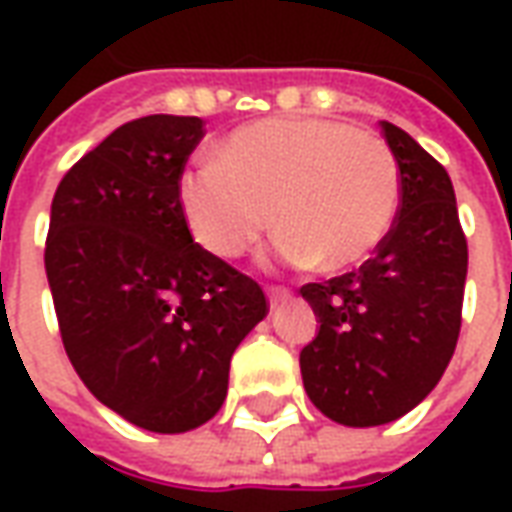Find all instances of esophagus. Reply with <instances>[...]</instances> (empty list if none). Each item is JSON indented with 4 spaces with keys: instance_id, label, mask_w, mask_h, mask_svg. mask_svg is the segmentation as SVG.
Here are the masks:
<instances>
[{
    "instance_id": "1",
    "label": "esophagus",
    "mask_w": 512,
    "mask_h": 512,
    "mask_svg": "<svg viewBox=\"0 0 512 512\" xmlns=\"http://www.w3.org/2000/svg\"><path fill=\"white\" fill-rule=\"evenodd\" d=\"M290 296V290H285V288H268V304H271V307H277L279 301H285Z\"/></svg>"
}]
</instances>
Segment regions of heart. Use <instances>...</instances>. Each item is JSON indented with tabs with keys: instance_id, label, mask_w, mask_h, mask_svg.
Masks as SVG:
<instances>
[{
	"instance_id": "1",
	"label": "heart",
	"mask_w": 512,
	"mask_h": 512,
	"mask_svg": "<svg viewBox=\"0 0 512 512\" xmlns=\"http://www.w3.org/2000/svg\"><path fill=\"white\" fill-rule=\"evenodd\" d=\"M191 233L216 257H238L271 219L277 263L340 274L376 255L400 211V169L386 147L348 123L274 117L233 131L216 158L178 180Z\"/></svg>"
}]
</instances>
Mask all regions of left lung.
I'll return each mask as SVG.
<instances>
[{
  "label": "left lung",
  "mask_w": 512,
  "mask_h": 512,
  "mask_svg": "<svg viewBox=\"0 0 512 512\" xmlns=\"http://www.w3.org/2000/svg\"><path fill=\"white\" fill-rule=\"evenodd\" d=\"M381 134L400 169L392 233L356 271L301 288L321 323L301 348L304 389L348 428L403 417L439 384L461 332L469 266L447 169L403 128L381 120Z\"/></svg>",
  "instance_id": "obj_1"
}]
</instances>
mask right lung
<instances>
[{"label":"right lung","instance_id":"1","mask_svg":"<svg viewBox=\"0 0 512 512\" xmlns=\"http://www.w3.org/2000/svg\"><path fill=\"white\" fill-rule=\"evenodd\" d=\"M200 117L147 115L84 153L57 186L46 277L84 386L153 433L222 408L230 359L266 318L255 279L194 244L178 180Z\"/></svg>","mask_w":512,"mask_h":512}]
</instances>
